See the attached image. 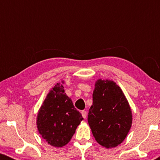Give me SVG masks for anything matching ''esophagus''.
<instances>
[{
  "label": "esophagus",
  "instance_id": "obj_1",
  "mask_svg": "<svg viewBox=\"0 0 160 160\" xmlns=\"http://www.w3.org/2000/svg\"><path fill=\"white\" fill-rule=\"evenodd\" d=\"M82 117H83V118H84V119H86V117L87 116V111H82Z\"/></svg>",
  "mask_w": 160,
  "mask_h": 160
}]
</instances>
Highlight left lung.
<instances>
[{"mask_svg": "<svg viewBox=\"0 0 160 160\" xmlns=\"http://www.w3.org/2000/svg\"><path fill=\"white\" fill-rule=\"evenodd\" d=\"M87 120L93 136L102 146L114 148L125 139L132 126V111L113 81L98 79L95 82Z\"/></svg>", "mask_w": 160, "mask_h": 160, "instance_id": "obj_1", "label": "left lung"}]
</instances>
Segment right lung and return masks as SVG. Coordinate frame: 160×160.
Segmentation results:
<instances>
[{
  "label": "right lung",
  "instance_id": "obj_1",
  "mask_svg": "<svg viewBox=\"0 0 160 160\" xmlns=\"http://www.w3.org/2000/svg\"><path fill=\"white\" fill-rule=\"evenodd\" d=\"M83 117L74 107L60 83L47 94L39 109L36 125L41 137L49 145L62 147L68 143Z\"/></svg>",
  "mask_w": 160,
  "mask_h": 160
}]
</instances>
